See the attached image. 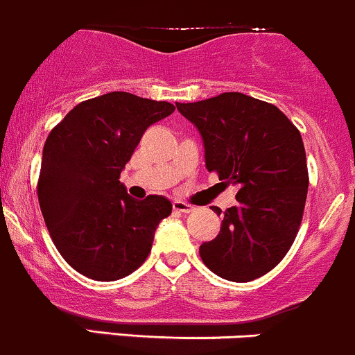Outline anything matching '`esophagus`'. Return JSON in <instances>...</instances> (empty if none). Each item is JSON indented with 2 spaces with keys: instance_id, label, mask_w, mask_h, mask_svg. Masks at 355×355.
Listing matches in <instances>:
<instances>
[{
  "instance_id": "esophagus-1",
  "label": "esophagus",
  "mask_w": 355,
  "mask_h": 355,
  "mask_svg": "<svg viewBox=\"0 0 355 355\" xmlns=\"http://www.w3.org/2000/svg\"><path fill=\"white\" fill-rule=\"evenodd\" d=\"M173 209L176 210V212L188 214V212H191V210H193V205H189V203H186V202H181V200H174Z\"/></svg>"
}]
</instances>
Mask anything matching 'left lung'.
<instances>
[{
    "label": "left lung",
    "mask_w": 355,
    "mask_h": 355,
    "mask_svg": "<svg viewBox=\"0 0 355 355\" xmlns=\"http://www.w3.org/2000/svg\"><path fill=\"white\" fill-rule=\"evenodd\" d=\"M196 125L209 173L236 184V205L223 212L220 231L200 245L203 264L227 282L261 278L295 241L309 173L300 131L275 105L243 93L176 103Z\"/></svg>",
    "instance_id": "left-lung-1"
}]
</instances>
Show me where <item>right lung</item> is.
I'll return each mask as SVG.
<instances>
[{
  "mask_svg": "<svg viewBox=\"0 0 355 355\" xmlns=\"http://www.w3.org/2000/svg\"><path fill=\"white\" fill-rule=\"evenodd\" d=\"M174 110L169 101L114 91L80 101L48 135L37 198L55 247L80 275L115 282L148 257L173 203L132 198L119 178L143 132Z\"/></svg>",
  "mask_w": 355,
  "mask_h": 355,
  "instance_id": "obj_1",
  "label": "right lung"
}]
</instances>
